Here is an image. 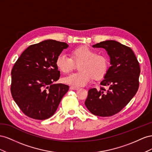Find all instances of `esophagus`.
<instances>
[{
    "label": "esophagus",
    "instance_id": "1",
    "mask_svg": "<svg viewBox=\"0 0 152 152\" xmlns=\"http://www.w3.org/2000/svg\"><path fill=\"white\" fill-rule=\"evenodd\" d=\"M80 88V87L76 86H70V89L71 90H78Z\"/></svg>",
    "mask_w": 152,
    "mask_h": 152
}]
</instances>
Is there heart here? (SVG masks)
<instances>
[{"label": "heart", "instance_id": "1", "mask_svg": "<svg viewBox=\"0 0 152 152\" xmlns=\"http://www.w3.org/2000/svg\"><path fill=\"white\" fill-rule=\"evenodd\" d=\"M80 63V71L64 77L62 81L75 86H84L92 81L101 79L107 74L110 60L107 55L97 53V51L87 46H81L71 51V57L60 53L56 58L55 65L58 70L67 74L75 67V63Z\"/></svg>", "mask_w": 152, "mask_h": 152}]
</instances>
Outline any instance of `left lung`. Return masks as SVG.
Returning a JSON list of instances; mask_svg holds the SVG:
<instances>
[{
  "label": "left lung",
  "instance_id": "1",
  "mask_svg": "<svg viewBox=\"0 0 152 152\" xmlns=\"http://www.w3.org/2000/svg\"><path fill=\"white\" fill-rule=\"evenodd\" d=\"M103 48L110 57V67L101 86L88 90L85 104L92 114L111 116L127 105L139 88L140 66L131 48L113 41H102L93 45Z\"/></svg>",
  "mask_w": 152,
  "mask_h": 152
}]
</instances>
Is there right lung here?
<instances>
[{
	"instance_id": "1",
	"label": "right lung",
	"mask_w": 152,
	"mask_h": 152,
	"mask_svg": "<svg viewBox=\"0 0 152 152\" xmlns=\"http://www.w3.org/2000/svg\"><path fill=\"white\" fill-rule=\"evenodd\" d=\"M66 42L46 40L29 46L11 70V92L20 109L27 116L46 120L53 116L69 86L53 84L60 76L55 60Z\"/></svg>"
}]
</instances>
